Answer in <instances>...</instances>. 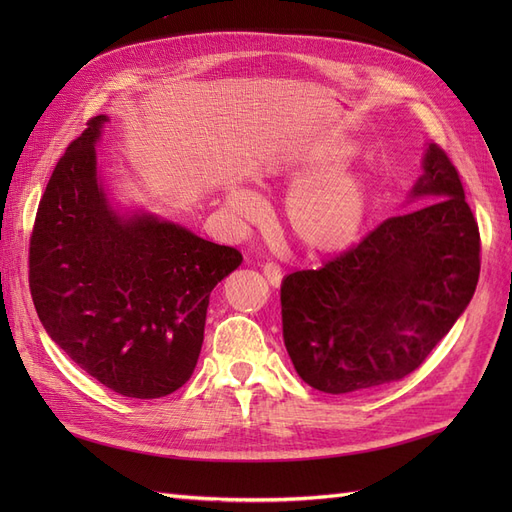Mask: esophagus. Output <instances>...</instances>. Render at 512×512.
Masks as SVG:
<instances>
[{
    "instance_id": "obj_1",
    "label": "esophagus",
    "mask_w": 512,
    "mask_h": 512,
    "mask_svg": "<svg viewBox=\"0 0 512 512\" xmlns=\"http://www.w3.org/2000/svg\"><path fill=\"white\" fill-rule=\"evenodd\" d=\"M262 273H265V277L269 280L271 286H280L282 284V269L280 265H275V262H267V265H262Z\"/></svg>"
}]
</instances>
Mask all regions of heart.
<instances>
[{
    "label": "heart",
    "instance_id": "obj_1",
    "mask_svg": "<svg viewBox=\"0 0 512 512\" xmlns=\"http://www.w3.org/2000/svg\"><path fill=\"white\" fill-rule=\"evenodd\" d=\"M356 153L346 138L314 141L280 164L271 166L262 183L294 185L282 207V222L305 252L339 254L359 239L371 205V181L359 168L346 166ZM226 209L239 220L260 213V198L247 188L226 192Z\"/></svg>",
    "mask_w": 512,
    "mask_h": 512
}]
</instances>
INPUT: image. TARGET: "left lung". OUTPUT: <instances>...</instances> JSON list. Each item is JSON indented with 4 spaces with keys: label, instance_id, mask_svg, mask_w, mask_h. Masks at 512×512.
Listing matches in <instances>:
<instances>
[{
    "label": "left lung",
    "instance_id": "obj_1",
    "mask_svg": "<svg viewBox=\"0 0 512 512\" xmlns=\"http://www.w3.org/2000/svg\"><path fill=\"white\" fill-rule=\"evenodd\" d=\"M410 198L348 252L282 282L284 344L297 374L331 395L406 378L468 307L480 273L478 224L457 168L429 143Z\"/></svg>",
    "mask_w": 512,
    "mask_h": 512
}]
</instances>
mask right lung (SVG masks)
<instances>
[{"mask_svg": "<svg viewBox=\"0 0 512 512\" xmlns=\"http://www.w3.org/2000/svg\"><path fill=\"white\" fill-rule=\"evenodd\" d=\"M106 115L59 158L29 239V288L42 327L89 376L123 397L156 399L190 380L211 290L235 247L145 211L119 213L98 177Z\"/></svg>", "mask_w": 512, "mask_h": 512, "instance_id": "right-lung-1", "label": "right lung"}]
</instances>
